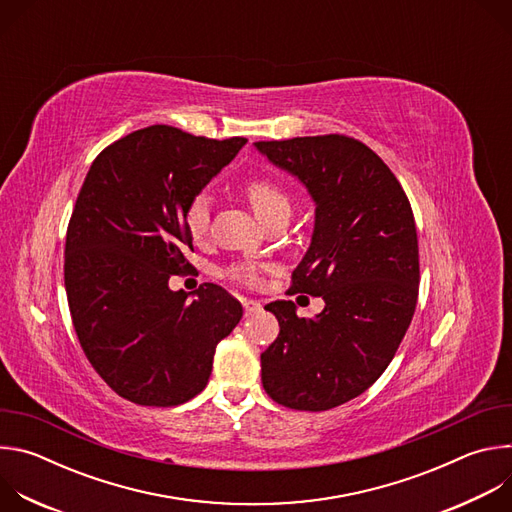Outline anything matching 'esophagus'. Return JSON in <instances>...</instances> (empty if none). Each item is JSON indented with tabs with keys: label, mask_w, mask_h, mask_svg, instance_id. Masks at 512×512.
<instances>
[{
	"label": "esophagus",
	"mask_w": 512,
	"mask_h": 512,
	"mask_svg": "<svg viewBox=\"0 0 512 512\" xmlns=\"http://www.w3.org/2000/svg\"><path fill=\"white\" fill-rule=\"evenodd\" d=\"M243 308H245V316H253V314L261 312V302H257V300H245V302H243Z\"/></svg>",
	"instance_id": "obj_1"
}]
</instances>
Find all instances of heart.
<instances>
[{
    "instance_id": "obj_1",
    "label": "heart",
    "mask_w": 512,
    "mask_h": 512,
    "mask_svg": "<svg viewBox=\"0 0 512 512\" xmlns=\"http://www.w3.org/2000/svg\"><path fill=\"white\" fill-rule=\"evenodd\" d=\"M243 192L261 223L281 210H289L287 194L271 178H263V176L251 178L245 182ZM208 223H210V198H208V194L202 192V194H196L184 210V229H186L188 237L198 243L206 237ZM231 277L241 283L253 285L259 281V267L253 263L235 265L231 269Z\"/></svg>"
}]
</instances>
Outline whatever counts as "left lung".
Masks as SVG:
<instances>
[{
    "mask_svg": "<svg viewBox=\"0 0 512 512\" xmlns=\"http://www.w3.org/2000/svg\"><path fill=\"white\" fill-rule=\"evenodd\" d=\"M255 148L314 200L312 241L291 273V291L324 300L314 318H298L291 300L265 306L279 334L261 354V383L285 407L326 411L383 375L411 324L419 285L411 204L387 164L352 137L257 141Z\"/></svg>",
    "mask_w": 512,
    "mask_h": 512,
    "instance_id": "1",
    "label": "left lung"
}]
</instances>
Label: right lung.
<instances>
[{
	"instance_id": "obj_1",
	"label": "right lung",
	"mask_w": 512,
	"mask_h": 512,
	"mask_svg": "<svg viewBox=\"0 0 512 512\" xmlns=\"http://www.w3.org/2000/svg\"><path fill=\"white\" fill-rule=\"evenodd\" d=\"M245 143L152 125L111 143L83 182L64 247L68 308L93 369L131 403L196 397L216 344L243 318L223 287L204 283L190 302L168 281L190 267L186 206Z\"/></svg>"
}]
</instances>
